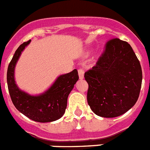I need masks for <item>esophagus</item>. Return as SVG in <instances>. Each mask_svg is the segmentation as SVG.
Returning <instances> with one entry per match:
<instances>
[{
    "mask_svg": "<svg viewBox=\"0 0 150 150\" xmlns=\"http://www.w3.org/2000/svg\"><path fill=\"white\" fill-rule=\"evenodd\" d=\"M79 71V79H84V70L82 69H79L78 70Z\"/></svg>",
    "mask_w": 150,
    "mask_h": 150,
    "instance_id": "1",
    "label": "esophagus"
}]
</instances>
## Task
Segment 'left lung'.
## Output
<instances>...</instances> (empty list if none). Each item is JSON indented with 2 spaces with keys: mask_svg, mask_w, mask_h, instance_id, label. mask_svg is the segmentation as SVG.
<instances>
[{
  "mask_svg": "<svg viewBox=\"0 0 150 150\" xmlns=\"http://www.w3.org/2000/svg\"><path fill=\"white\" fill-rule=\"evenodd\" d=\"M142 79L141 65L130 45L118 38L108 40L96 65L85 73L91 109L103 117L124 114L138 100Z\"/></svg>",
  "mask_w": 150,
  "mask_h": 150,
  "instance_id": "obj_1",
  "label": "left lung"
}]
</instances>
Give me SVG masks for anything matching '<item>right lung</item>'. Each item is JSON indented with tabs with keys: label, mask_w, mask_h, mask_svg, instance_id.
Here are the masks:
<instances>
[{
	"label": "right lung",
	"mask_w": 150,
	"mask_h": 150,
	"mask_svg": "<svg viewBox=\"0 0 150 150\" xmlns=\"http://www.w3.org/2000/svg\"><path fill=\"white\" fill-rule=\"evenodd\" d=\"M30 40L24 42L16 50L8 65L7 81L11 98L15 108L26 117L40 123L55 121L65 114L69 93L79 80L77 69L60 75L47 91L39 96H31L21 91L15 84L14 68L21 52Z\"/></svg>",
	"instance_id": "1"
}]
</instances>
